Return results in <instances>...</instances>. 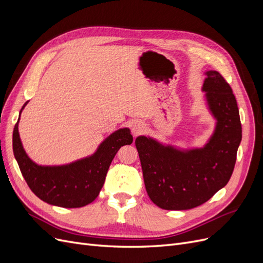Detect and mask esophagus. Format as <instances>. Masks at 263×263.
Here are the masks:
<instances>
[{
	"label": "esophagus",
	"mask_w": 263,
	"mask_h": 263,
	"mask_svg": "<svg viewBox=\"0 0 263 263\" xmlns=\"http://www.w3.org/2000/svg\"><path fill=\"white\" fill-rule=\"evenodd\" d=\"M144 124H142L141 122L137 121V122H134L132 124V132L134 134V136H138V135L144 130Z\"/></svg>",
	"instance_id": "esophagus-1"
}]
</instances>
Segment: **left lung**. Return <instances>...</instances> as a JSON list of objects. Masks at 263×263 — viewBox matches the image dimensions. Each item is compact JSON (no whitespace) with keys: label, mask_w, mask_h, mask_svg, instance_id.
<instances>
[{"label":"left lung","mask_w":263,"mask_h":263,"mask_svg":"<svg viewBox=\"0 0 263 263\" xmlns=\"http://www.w3.org/2000/svg\"><path fill=\"white\" fill-rule=\"evenodd\" d=\"M203 90L217 126L203 149L189 153L140 136L136 145L146 191L168 211L194 209L208 202L232 177L241 141L239 109L232 87L217 71L206 72Z\"/></svg>","instance_id":"obj_1"}]
</instances>
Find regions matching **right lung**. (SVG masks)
<instances>
[{"mask_svg": "<svg viewBox=\"0 0 263 263\" xmlns=\"http://www.w3.org/2000/svg\"><path fill=\"white\" fill-rule=\"evenodd\" d=\"M26 104L27 102L22 109ZM132 142L130 130L123 128L103 141L90 158L68 165L41 166L31 161L23 149L18 121L13 130L14 156L29 189L44 202L66 209L82 208L98 197L118 149Z\"/></svg>", "mask_w": 263, "mask_h": 263, "instance_id": "add662e5", "label": "right lung"}]
</instances>
